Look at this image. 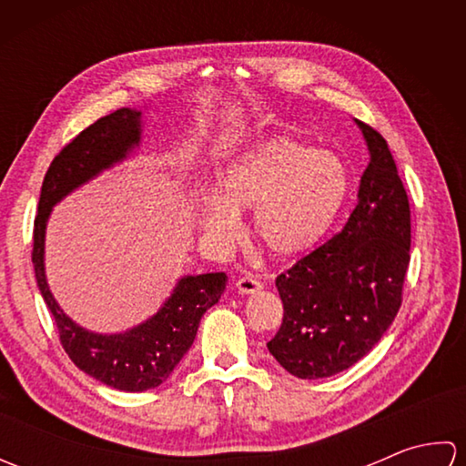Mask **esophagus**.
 <instances>
[{"instance_id": "esophagus-1", "label": "esophagus", "mask_w": 466, "mask_h": 466, "mask_svg": "<svg viewBox=\"0 0 466 466\" xmlns=\"http://www.w3.org/2000/svg\"><path fill=\"white\" fill-rule=\"evenodd\" d=\"M236 289H238L240 294H254L262 290V284L254 276H242V279L236 280Z\"/></svg>"}]
</instances>
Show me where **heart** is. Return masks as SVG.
I'll return each mask as SVG.
<instances>
[{
  "label": "heart",
  "mask_w": 466,
  "mask_h": 466,
  "mask_svg": "<svg viewBox=\"0 0 466 466\" xmlns=\"http://www.w3.org/2000/svg\"><path fill=\"white\" fill-rule=\"evenodd\" d=\"M350 192L340 156L294 137H272L242 154L224 176L222 196L200 206L206 242L226 250L238 240L242 212L272 258L294 260L312 252L339 220Z\"/></svg>",
  "instance_id": "1"
}]
</instances>
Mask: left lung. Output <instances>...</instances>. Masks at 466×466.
<instances>
[{"label": "left lung", "instance_id": "8db88e82", "mask_svg": "<svg viewBox=\"0 0 466 466\" xmlns=\"http://www.w3.org/2000/svg\"><path fill=\"white\" fill-rule=\"evenodd\" d=\"M370 162L349 222L276 279L284 304L268 350L304 380L329 379L389 330L402 300L410 262V208L384 137L359 120Z\"/></svg>", "mask_w": 466, "mask_h": 466}]
</instances>
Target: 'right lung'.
I'll use <instances>...</instances> for the list:
<instances>
[{
    "mask_svg": "<svg viewBox=\"0 0 466 466\" xmlns=\"http://www.w3.org/2000/svg\"><path fill=\"white\" fill-rule=\"evenodd\" d=\"M144 107H122L69 142L44 177L34 224V268L37 289L52 312L59 340L77 369L116 390L144 392L160 386L190 350L208 309L226 290L224 272L177 279L157 312L126 332L102 334L69 319L49 290L46 276V230L54 206L77 187L136 156L142 144Z\"/></svg>",
    "mask_w": 466,
    "mask_h": 466,
    "instance_id": "add662e5",
    "label": "right lung"
}]
</instances>
